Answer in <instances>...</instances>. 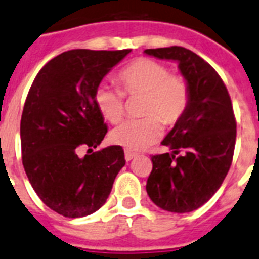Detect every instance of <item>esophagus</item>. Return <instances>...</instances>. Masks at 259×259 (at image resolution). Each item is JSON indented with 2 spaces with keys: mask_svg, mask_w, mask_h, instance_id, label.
Here are the masks:
<instances>
[{
  "mask_svg": "<svg viewBox=\"0 0 259 259\" xmlns=\"http://www.w3.org/2000/svg\"><path fill=\"white\" fill-rule=\"evenodd\" d=\"M138 156V154H136V152H132V151H125V159H126V161H130L133 160L134 157Z\"/></svg>",
  "mask_w": 259,
  "mask_h": 259,
  "instance_id": "esophagus-1",
  "label": "esophagus"
}]
</instances>
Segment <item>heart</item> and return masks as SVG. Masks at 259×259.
I'll return each instance as SVG.
<instances>
[{"mask_svg": "<svg viewBox=\"0 0 259 259\" xmlns=\"http://www.w3.org/2000/svg\"><path fill=\"white\" fill-rule=\"evenodd\" d=\"M121 91L100 84L94 99L99 112L112 123L120 122L125 116L123 95H142L141 114L143 118L121 123L111 133L114 145L138 152L154 145L163 133V121L170 126L186 113L190 102L188 80L180 74L169 73L161 62L147 57L133 60L114 76Z\"/></svg>", "mask_w": 259, "mask_h": 259, "instance_id": "obj_1", "label": "heart"}]
</instances>
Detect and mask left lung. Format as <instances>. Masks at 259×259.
Listing matches in <instances>:
<instances>
[{
  "label": "left lung",
  "mask_w": 259,
  "mask_h": 259,
  "mask_svg": "<svg viewBox=\"0 0 259 259\" xmlns=\"http://www.w3.org/2000/svg\"><path fill=\"white\" fill-rule=\"evenodd\" d=\"M146 55L179 62L188 80L186 113L163 139L172 154L151 156L148 197L170 212H190L217 193L232 164L236 118L228 90L219 74L194 52L183 47L146 49Z\"/></svg>",
  "instance_id": "8db88e82"
}]
</instances>
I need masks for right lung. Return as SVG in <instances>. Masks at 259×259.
Returning <instances> with one entry per match:
<instances>
[{"label": "right lung", "mask_w": 259, "mask_h": 259, "mask_svg": "<svg viewBox=\"0 0 259 259\" xmlns=\"http://www.w3.org/2000/svg\"><path fill=\"white\" fill-rule=\"evenodd\" d=\"M130 52H64L41 67L28 91L21 120L22 163L36 194L62 217L98 211L126 163L121 146L84 157L78 156V148L92 151L104 139L108 127L94 94Z\"/></svg>", "instance_id": "1"}]
</instances>
